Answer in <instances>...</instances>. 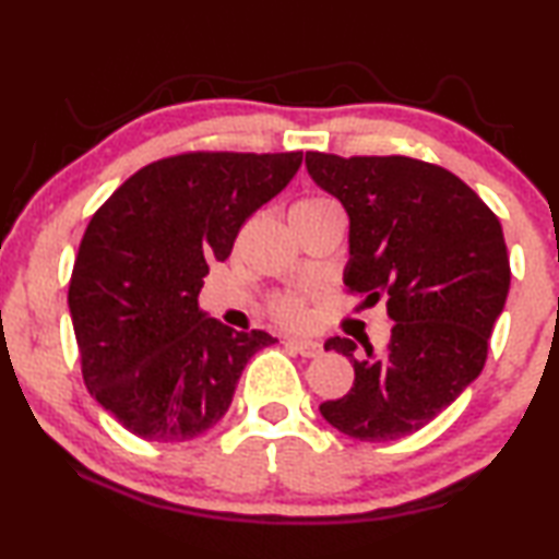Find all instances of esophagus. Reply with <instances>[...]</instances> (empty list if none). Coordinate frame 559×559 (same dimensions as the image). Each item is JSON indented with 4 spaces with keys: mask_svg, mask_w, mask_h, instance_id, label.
Returning a JSON list of instances; mask_svg holds the SVG:
<instances>
[{
    "mask_svg": "<svg viewBox=\"0 0 559 559\" xmlns=\"http://www.w3.org/2000/svg\"><path fill=\"white\" fill-rule=\"evenodd\" d=\"M286 347H290L300 357H318L323 353V347H320V343H313V340H286Z\"/></svg>",
    "mask_w": 559,
    "mask_h": 559,
    "instance_id": "esophagus-1",
    "label": "esophagus"
}]
</instances>
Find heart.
I'll return each instance as SVG.
<instances>
[{"label": "heart", "mask_w": 559, "mask_h": 559, "mask_svg": "<svg viewBox=\"0 0 559 559\" xmlns=\"http://www.w3.org/2000/svg\"><path fill=\"white\" fill-rule=\"evenodd\" d=\"M333 204L328 197H302L296 204L290 206V216L316 212L320 206ZM269 316L276 320L283 328H306L310 313H308V298L300 296V293H276L269 300Z\"/></svg>", "instance_id": "1"}]
</instances>
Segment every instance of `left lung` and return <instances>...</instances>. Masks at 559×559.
I'll use <instances>...</instances> for the list:
<instances>
[{
	"instance_id": "obj_1",
	"label": "left lung",
	"mask_w": 559,
	"mask_h": 559,
	"mask_svg": "<svg viewBox=\"0 0 559 559\" xmlns=\"http://www.w3.org/2000/svg\"><path fill=\"white\" fill-rule=\"evenodd\" d=\"M306 165L349 216L345 286L386 296L394 323L384 353L365 343L357 357L353 340H328L355 384L320 414L349 439L409 437L484 370L510 288L503 229L463 179L424 159L306 153Z\"/></svg>"
}]
</instances>
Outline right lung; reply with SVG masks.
<instances>
[{
  "mask_svg": "<svg viewBox=\"0 0 559 559\" xmlns=\"http://www.w3.org/2000/svg\"><path fill=\"white\" fill-rule=\"evenodd\" d=\"M300 163L302 153H179L138 169L91 216L69 308L83 382L130 433L179 443L210 431L246 362L276 343L206 318L197 296Z\"/></svg>",
  "mask_w": 559,
  "mask_h": 559,
  "instance_id": "obj_1",
  "label": "right lung"
}]
</instances>
